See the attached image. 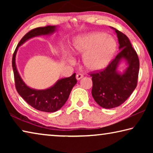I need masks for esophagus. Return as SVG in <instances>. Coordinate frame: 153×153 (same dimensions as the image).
<instances>
[{
  "label": "esophagus",
  "mask_w": 153,
  "mask_h": 153,
  "mask_svg": "<svg viewBox=\"0 0 153 153\" xmlns=\"http://www.w3.org/2000/svg\"><path fill=\"white\" fill-rule=\"evenodd\" d=\"M83 77H84V76H83V75L81 74H77L76 75V78H77V80L82 79Z\"/></svg>",
  "instance_id": "1"
}]
</instances>
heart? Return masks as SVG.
Returning <instances> with one entry per match:
<instances>
[{"mask_svg":"<svg viewBox=\"0 0 153 153\" xmlns=\"http://www.w3.org/2000/svg\"><path fill=\"white\" fill-rule=\"evenodd\" d=\"M76 53L84 55L83 63L87 70L98 71L106 68L117 51L115 38L104 32H92L77 38L74 43Z\"/></svg>","mask_w":153,"mask_h":153,"instance_id":"b5f03b06","label":"heart"}]
</instances>
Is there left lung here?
Listing matches in <instances>:
<instances>
[{
  "instance_id": "8db88e82",
  "label": "left lung",
  "mask_w": 153,
  "mask_h": 153,
  "mask_svg": "<svg viewBox=\"0 0 153 153\" xmlns=\"http://www.w3.org/2000/svg\"><path fill=\"white\" fill-rule=\"evenodd\" d=\"M111 28L117 33L120 52L106 68L89 74L92 80V97L105 108L119 107L130 97L137 86L140 67L138 55L127 36ZM122 59H125L128 66L124 73L119 74L117 69Z\"/></svg>"
}]
</instances>
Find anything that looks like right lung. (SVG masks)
Listing matches in <instances>:
<instances>
[{
	"label": "right lung",
	"instance_id": "add662e5",
	"mask_svg": "<svg viewBox=\"0 0 153 153\" xmlns=\"http://www.w3.org/2000/svg\"><path fill=\"white\" fill-rule=\"evenodd\" d=\"M55 30V25L36 27L30 30L19 41L12 58L15 84L17 92L32 107L38 111L48 113L58 111L66 102L72 88L77 83L76 74L69 77L58 80L53 86L48 89L38 90L30 88L24 82L18 73L15 65V56L18 48L26 40L35 36L50 34Z\"/></svg>",
	"mask_w": 153,
	"mask_h": 153
}]
</instances>
